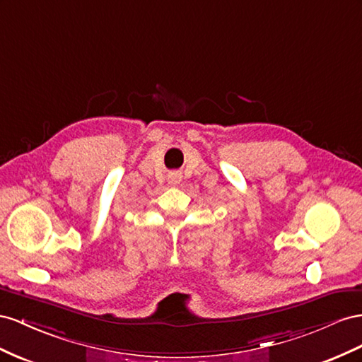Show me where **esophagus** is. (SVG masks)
<instances>
[{
    "instance_id": "34e87169",
    "label": "esophagus",
    "mask_w": 362,
    "mask_h": 362,
    "mask_svg": "<svg viewBox=\"0 0 362 362\" xmlns=\"http://www.w3.org/2000/svg\"><path fill=\"white\" fill-rule=\"evenodd\" d=\"M170 182L171 183H177L179 182V175L177 174H171L170 175Z\"/></svg>"
}]
</instances>
